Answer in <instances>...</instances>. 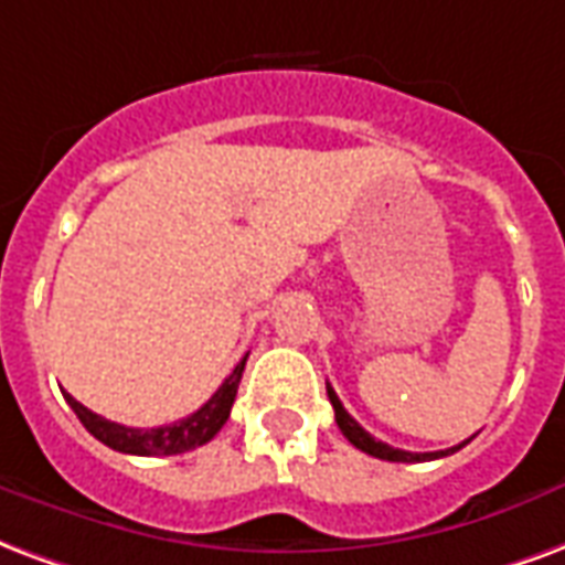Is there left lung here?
<instances>
[{"mask_svg":"<svg viewBox=\"0 0 565 565\" xmlns=\"http://www.w3.org/2000/svg\"><path fill=\"white\" fill-rule=\"evenodd\" d=\"M326 395H329V401H332V407H335V422L338 428H341V434H344L347 440L353 443L356 449H362V452L374 455V458H380V461H401V463H419V461H434V458H446V455L458 452V449H463L470 440L458 443V446H452V449H440V452H404V449H395V446H388V443L383 440H374L371 434L359 425L350 413L344 411V404L338 401L335 388L326 383Z\"/></svg>","mask_w":565,"mask_h":565,"instance_id":"8db88e82","label":"left lung"}]
</instances>
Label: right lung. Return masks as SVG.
<instances>
[{
	"label": "right lung",
	"instance_id": "add662e5",
	"mask_svg": "<svg viewBox=\"0 0 565 565\" xmlns=\"http://www.w3.org/2000/svg\"><path fill=\"white\" fill-rule=\"evenodd\" d=\"M245 359L233 367V374L221 383L218 392H215L198 413H191V416L173 422V425H161V428H125V425H116V422L104 419L98 413L86 411L81 401L71 398L68 392H65V401L71 404V411L77 413V419L83 422V428H86L95 440H102L104 446L116 449V452L182 455L191 452V449H198L203 443H209L221 428H224V422L230 419V407H233V401H236V388H239L242 371H245Z\"/></svg>",
	"mask_w": 565,
	"mask_h": 565
}]
</instances>
